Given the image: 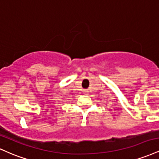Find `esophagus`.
Listing matches in <instances>:
<instances>
[{"label": "esophagus", "instance_id": "34e87169", "mask_svg": "<svg viewBox=\"0 0 159 159\" xmlns=\"http://www.w3.org/2000/svg\"><path fill=\"white\" fill-rule=\"evenodd\" d=\"M88 92H89L88 90H83V93L84 94H88Z\"/></svg>", "mask_w": 159, "mask_h": 159}]
</instances>
